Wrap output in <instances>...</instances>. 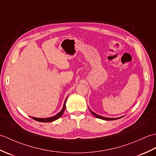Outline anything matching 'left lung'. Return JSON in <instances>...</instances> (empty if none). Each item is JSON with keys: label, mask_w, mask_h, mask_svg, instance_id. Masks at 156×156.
<instances>
[{"label": "left lung", "mask_w": 156, "mask_h": 156, "mask_svg": "<svg viewBox=\"0 0 156 156\" xmlns=\"http://www.w3.org/2000/svg\"><path fill=\"white\" fill-rule=\"evenodd\" d=\"M89 110H90V111L92 112V114L94 116H95L97 118H98V119H102V120H106V121H112V120H116V119H119L120 118H122V117H118V118H108V117H102V116H101V115H97L96 113H94V112H92L90 108H89Z\"/></svg>", "instance_id": "left-lung-1"}]
</instances>
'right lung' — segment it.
<instances>
[{"instance_id": "1", "label": "right lung", "mask_w": 156, "mask_h": 156, "mask_svg": "<svg viewBox=\"0 0 156 156\" xmlns=\"http://www.w3.org/2000/svg\"><path fill=\"white\" fill-rule=\"evenodd\" d=\"M68 98V97H67ZM67 98H66V101L64 102V106H63V108L62 109V111L60 112H59L57 115H55V116H53V117H48V118H37V117H31L32 119H34V120L39 121V122H52V121H54L55 120H57L59 117H61V116L64 113V112L65 111V108H66V100H67Z\"/></svg>"}]
</instances>
